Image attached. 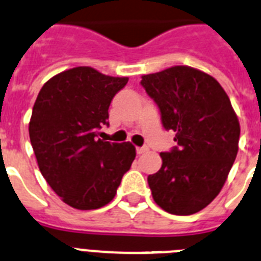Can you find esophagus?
<instances>
[{
    "label": "esophagus",
    "instance_id": "esophagus-1",
    "mask_svg": "<svg viewBox=\"0 0 261 261\" xmlns=\"http://www.w3.org/2000/svg\"><path fill=\"white\" fill-rule=\"evenodd\" d=\"M147 151H148V147H147V146L138 147V148H137V153H138V155H143V153H146Z\"/></svg>",
    "mask_w": 261,
    "mask_h": 261
}]
</instances>
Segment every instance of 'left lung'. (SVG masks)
Wrapping results in <instances>:
<instances>
[{
	"label": "left lung",
	"instance_id": "obj_1",
	"mask_svg": "<svg viewBox=\"0 0 261 261\" xmlns=\"http://www.w3.org/2000/svg\"><path fill=\"white\" fill-rule=\"evenodd\" d=\"M174 146L162 152V168L148 176L152 197L163 210L190 215L218 196L238 153L240 126L230 98L214 77L176 65L142 77Z\"/></svg>",
	"mask_w": 261,
	"mask_h": 261
}]
</instances>
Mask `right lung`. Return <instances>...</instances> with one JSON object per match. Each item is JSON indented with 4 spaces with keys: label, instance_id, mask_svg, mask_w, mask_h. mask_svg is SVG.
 Returning <instances> with one entry per match:
<instances>
[{
    "label": "right lung",
    "instance_id": "add662e5",
    "mask_svg": "<svg viewBox=\"0 0 261 261\" xmlns=\"http://www.w3.org/2000/svg\"><path fill=\"white\" fill-rule=\"evenodd\" d=\"M127 81L77 67L49 79L36 97L29 124L36 162L52 190L74 209L108 205L137 155L130 142L98 139L112 99Z\"/></svg>",
    "mask_w": 261,
    "mask_h": 261
}]
</instances>
